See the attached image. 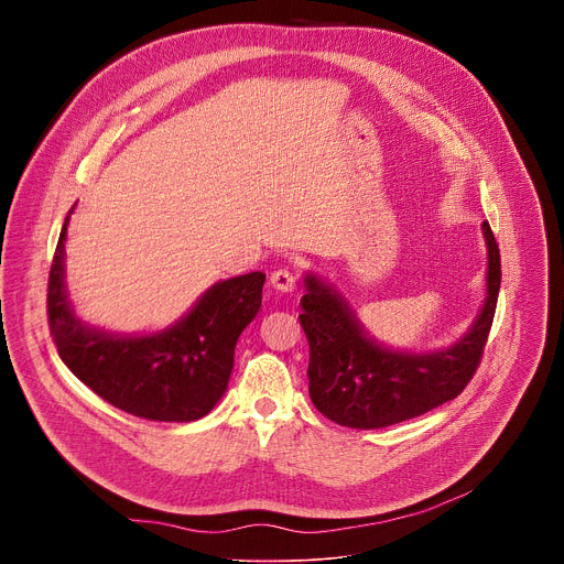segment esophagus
Segmentation results:
<instances>
[{
    "instance_id": "esophagus-1",
    "label": "esophagus",
    "mask_w": 564,
    "mask_h": 564,
    "mask_svg": "<svg viewBox=\"0 0 564 564\" xmlns=\"http://www.w3.org/2000/svg\"><path fill=\"white\" fill-rule=\"evenodd\" d=\"M270 283H272L274 290L285 292V294H290V292L296 290V276H294V272L288 270V268L276 270V272L270 276Z\"/></svg>"
}]
</instances>
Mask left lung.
<instances>
[{"instance_id": "obj_1", "label": "left lung", "mask_w": 564, "mask_h": 564, "mask_svg": "<svg viewBox=\"0 0 564 564\" xmlns=\"http://www.w3.org/2000/svg\"><path fill=\"white\" fill-rule=\"evenodd\" d=\"M487 296L470 328L451 346L411 352L372 339L348 301L307 272L301 328L310 344V399L318 413L348 429H383L420 417L455 399L477 370L500 292V250L489 223Z\"/></svg>"}]
</instances>
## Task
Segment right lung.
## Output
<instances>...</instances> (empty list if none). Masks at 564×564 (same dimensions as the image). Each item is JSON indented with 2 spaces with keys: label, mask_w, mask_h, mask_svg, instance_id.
<instances>
[{
  "label": "right lung",
  "mask_w": 564,
  "mask_h": 564,
  "mask_svg": "<svg viewBox=\"0 0 564 564\" xmlns=\"http://www.w3.org/2000/svg\"><path fill=\"white\" fill-rule=\"evenodd\" d=\"M64 218L48 274V324L66 368L111 406L153 422L205 417L227 390L236 341L261 310L263 272L214 283L176 324L116 335L73 312L64 281Z\"/></svg>",
  "instance_id": "add662e5"
}]
</instances>
